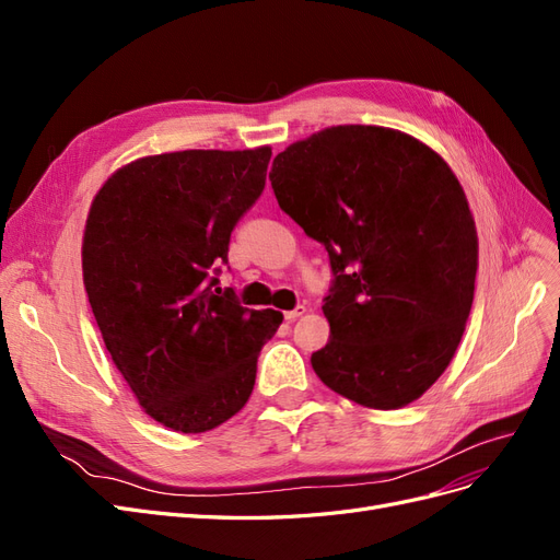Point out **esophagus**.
Segmentation results:
<instances>
[{"label": "esophagus", "mask_w": 560, "mask_h": 560, "mask_svg": "<svg viewBox=\"0 0 560 560\" xmlns=\"http://www.w3.org/2000/svg\"><path fill=\"white\" fill-rule=\"evenodd\" d=\"M303 313H306V306H296L294 311H287V313H284V319H287V322H294V319H299Z\"/></svg>", "instance_id": "34e87169"}]
</instances>
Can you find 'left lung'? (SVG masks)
Masks as SVG:
<instances>
[{"instance_id":"8db88e82","label":"left lung","mask_w":560,"mask_h":560,"mask_svg":"<svg viewBox=\"0 0 560 560\" xmlns=\"http://www.w3.org/2000/svg\"><path fill=\"white\" fill-rule=\"evenodd\" d=\"M268 177L278 206L329 252L315 374L369 409L416 401L460 346L479 266L448 163L401 130L331 126L280 151Z\"/></svg>"}]
</instances>
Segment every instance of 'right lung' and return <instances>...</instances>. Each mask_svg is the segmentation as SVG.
<instances>
[{
  "instance_id": "obj_1",
  "label": "right lung",
  "mask_w": 560,
  "mask_h": 560,
  "mask_svg": "<svg viewBox=\"0 0 560 560\" xmlns=\"http://www.w3.org/2000/svg\"><path fill=\"white\" fill-rule=\"evenodd\" d=\"M268 161L270 147L144 156L91 202L81 266L100 334L144 413L175 432L214 430L243 409L282 322L212 278Z\"/></svg>"
}]
</instances>
